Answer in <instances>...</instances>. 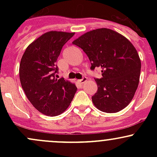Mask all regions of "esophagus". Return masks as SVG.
<instances>
[{
    "label": "esophagus",
    "mask_w": 157,
    "mask_h": 157,
    "mask_svg": "<svg viewBox=\"0 0 157 157\" xmlns=\"http://www.w3.org/2000/svg\"><path fill=\"white\" fill-rule=\"evenodd\" d=\"M86 80H87V78H86V77H83V78H82V79H80V80H79L78 81L80 82V83H85V82H86Z\"/></svg>",
    "instance_id": "obj_1"
}]
</instances>
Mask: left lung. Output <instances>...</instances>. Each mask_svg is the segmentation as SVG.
Returning a JSON list of instances; mask_svg holds the SVG:
<instances>
[{
  "label": "left lung",
  "mask_w": 157,
  "mask_h": 157,
  "mask_svg": "<svg viewBox=\"0 0 157 157\" xmlns=\"http://www.w3.org/2000/svg\"><path fill=\"white\" fill-rule=\"evenodd\" d=\"M73 44L87 55L92 71L102 68V77L95 78L98 86L92 96L95 106L107 113L125 108L138 86L141 69L134 45L124 36L106 28L88 32Z\"/></svg>",
  "instance_id": "1"
}]
</instances>
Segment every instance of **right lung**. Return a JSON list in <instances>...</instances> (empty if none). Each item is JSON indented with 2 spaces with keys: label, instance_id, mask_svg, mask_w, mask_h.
Returning a JSON list of instances; mask_svg holds the SVG:
<instances>
[{
  "label": "right lung",
  "instance_id": "add662e5",
  "mask_svg": "<svg viewBox=\"0 0 157 157\" xmlns=\"http://www.w3.org/2000/svg\"><path fill=\"white\" fill-rule=\"evenodd\" d=\"M74 33L51 31L27 47L20 64V80L26 97L38 111L48 116L64 112L77 87L63 77L56 78L57 59Z\"/></svg>",
  "mask_w": 157,
  "mask_h": 157
}]
</instances>
